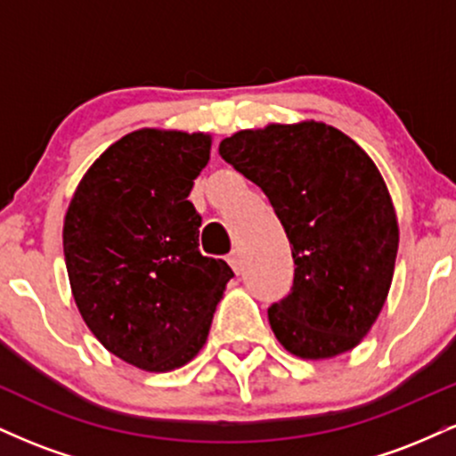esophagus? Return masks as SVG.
<instances>
[{"instance_id": "esophagus-1", "label": "esophagus", "mask_w": 456, "mask_h": 456, "mask_svg": "<svg viewBox=\"0 0 456 456\" xmlns=\"http://www.w3.org/2000/svg\"><path fill=\"white\" fill-rule=\"evenodd\" d=\"M227 261H229V265L233 268L235 274H240V272H242V255H240V250H233V253L227 257Z\"/></svg>"}]
</instances>
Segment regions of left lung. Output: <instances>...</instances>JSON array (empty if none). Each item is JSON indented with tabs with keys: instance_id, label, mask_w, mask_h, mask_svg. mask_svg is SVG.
<instances>
[{
	"instance_id": "1",
	"label": "left lung",
	"mask_w": 456,
	"mask_h": 456,
	"mask_svg": "<svg viewBox=\"0 0 456 456\" xmlns=\"http://www.w3.org/2000/svg\"><path fill=\"white\" fill-rule=\"evenodd\" d=\"M285 227L291 291L268 308L272 332L305 360L349 352L369 334L395 274L399 224L369 154L323 122L268 124L221 141Z\"/></svg>"
}]
</instances>
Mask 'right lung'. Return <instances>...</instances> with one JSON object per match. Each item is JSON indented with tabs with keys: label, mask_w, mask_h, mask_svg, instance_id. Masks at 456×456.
Wrapping results in <instances>:
<instances>
[{
	"label": "right lung",
	"mask_w": 456,
	"mask_h": 456,
	"mask_svg": "<svg viewBox=\"0 0 456 456\" xmlns=\"http://www.w3.org/2000/svg\"><path fill=\"white\" fill-rule=\"evenodd\" d=\"M212 137L141 128L115 141L78 182L64 257L83 322L113 355L165 373L191 362L233 276L199 253L188 201Z\"/></svg>",
	"instance_id": "add662e5"
}]
</instances>
